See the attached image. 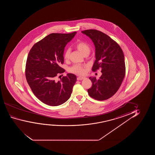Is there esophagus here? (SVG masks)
<instances>
[{"label": "esophagus", "instance_id": "34e87169", "mask_svg": "<svg viewBox=\"0 0 155 155\" xmlns=\"http://www.w3.org/2000/svg\"><path fill=\"white\" fill-rule=\"evenodd\" d=\"M85 78V77H78L77 79V80H78V81H81V80L84 79Z\"/></svg>", "mask_w": 155, "mask_h": 155}]
</instances>
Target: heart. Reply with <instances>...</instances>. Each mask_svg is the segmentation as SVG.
Returning <instances> with one entry per match:
<instances>
[{
  "label": "heart",
  "instance_id": "b5f03b06",
  "mask_svg": "<svg viewBox=\"0 0 155 155\" xmlns=\"http://www.w3.org/2000/svg\"><path fill=\"white\" fill-rule=\"evenodd\" d=\"M74 46L81 53L84 55L86 53L89 54L91 51V47L87 43L84 41H78L76 43ZM70 49L68 48L66 50L64 53V59L66 60L69 59L70 54ZM87 70V67L85 66H82L79 64H76L71 66L69 69V71L71 73L79 75H84L86 74Z\"/></svg>",
  "mask_w": 155,
  "mask_h": 155
}]
</instances>
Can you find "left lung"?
I'll return each mask as SVG.
<instances>
[{
	"mask_svg": "<svg viewBox=\"0 0 155 155\" xmlns=\"http://www.w3.org/2000/svg\"><path fill=\"white\" fill-rule=\"evenodd\" d=\"M89 36L95 46L96 60L92 70L101 69L100 79L89 77L92 86L87 90L89 95L97 101H104L112 97L119 90L125 77V65L122 50L117 43L98 30L81 31Z\"/></svg>",
	"mask_w": 155,
	"mask_h": 155,
	"instance_id": "obj_1",
	"label": "left lung"
}]
</instances>
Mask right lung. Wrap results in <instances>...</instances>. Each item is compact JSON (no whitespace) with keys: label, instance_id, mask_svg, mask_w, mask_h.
Instances as JSON below:
<instances>
[{"label":"right lung","instance_id":"add662e5","mask_svg":"<svg viewBox=\"0 0 155 155\" xmlns=\"http://www.w3.org/2000/svg\"><path fill=\"white\" fill-rule=\"evenodd\" d=\"M76 33L49 34L34 44L28 54L25 71L27 82L34 95L50 106L65 103L76 82L72 74L55 80L58 74L65 71L60 66L64 64V49Z\"/></svg>","mask_w":155,"mask_h":155}]
</instances>
